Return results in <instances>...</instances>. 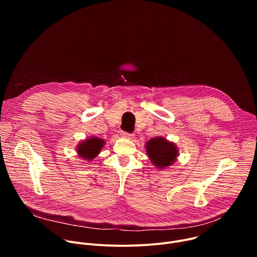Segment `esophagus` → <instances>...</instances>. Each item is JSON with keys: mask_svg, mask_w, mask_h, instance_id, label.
<instances>
[{"mask_svg": "<svg viewBox=\"0 0 257 257\" xmlns=\"http://www.w3.org/2000/svg\"><path fill=\"white\" fill-rule=\"evenodd\" d=\"M121 135L123 137H125V138H128V139H133L134 138V134L133 133H128V132H125V131H122Z\"/></svg>", "mask_w": 257, "mask_h": 257, "instance_id": "1", "label": "esophagus"}]
</instances>
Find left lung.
Instances as JSON below:
<instances>
[{"label": "left lung", "mask_w": 257, "mask_h": 257, "mask_svg": "<svg viewBox=\"0 0 257 257\" xmlns=\"http://www.w3.org/2000/svg\"><path fill=\"white\" fill-rule=\"evenodd\" d=\"M146 153L158 168L171 166L178 155L176 146L162 137L153 138L146 143Z\"/></svg>", "instance_id": "obj_1"}]
</instances>
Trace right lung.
Listing matches in <instances>:
<instances>
[{
  "instance_id": "add662e5",
  "label": "right lung",
  "mask_w": 257,
  "mask_h": 257,
  "mask_svg": "<svg viewBox=\"0 0 257 257\" xmlns=\"http://www.w3.org/2000/svg\"><path fill=\"white\" fill-rule=\"evenodd\" d=\"M104 141L100 138H89L84 142H81L78 146V154L84 160H92L94 157L98 155L100 150L102 149V145Z\"/></svg>"
}]
</instances>
